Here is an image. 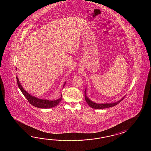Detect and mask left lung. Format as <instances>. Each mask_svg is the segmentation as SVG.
<instances>
[{
    "mask_svg": "<svg viewBox=\"0 0 151 151\" xmlns=\"http://www.w3.org/2000/svg\"><path fill=\"white\" fill-rule=\"evenodd\" d=\"M86 90L85 91V100L91 107H92L93 109H106V108H109V107H113V106H116V105L118 104L119 103H120L122 101V99H124V98H123L122 99L120 100L119 101H116V103L96 104V103H94L93 101H92L91 100L87 98V96H86Z\"/></svg>",
    "mask_w": 151,
    "mask_h": 151,
    "instance_id": "8db88e82",
    "label": "left lung"
}]
</instances>
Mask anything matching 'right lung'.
I'll return each instance as SVG.
<instances>
[{
	"instance_id": "right-lung-1",
	"label": "right lung",
	"mask_w": 151,
	"mask_h": 151,
	"mask_svg": "<svg viewBox=\"0 0 151 151\" xmlns=\"http://www.w3.org/2000/svg\"><path fill=\"white\" fill-rule=\"evenodd\" d=\"M16 79L18 86L19 87L20 90L23 93L24 96H25L26 98L28 100L29 103H30L33 106L36 107L40 108V109H49V108H52V107L57 106L58 104L60 102L61 99H62V96L59 99L55 100H52V101L46 99H39L36 97L32 96L29 93H27L25 90L23 88V87L22 86L21 84L20 83L18 78L17 76ZM65 83H66V82L65 83L64 86H65Z\"/></svg>"
}]
</instances>
